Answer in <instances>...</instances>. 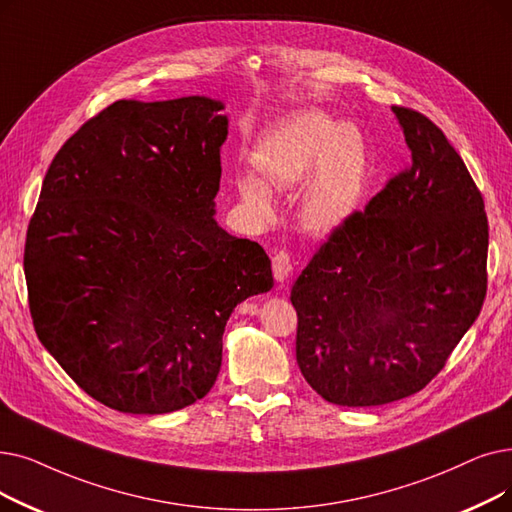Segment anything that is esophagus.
Listing matches in <instances>:
<instances>
[{
    "label": "esophagus",
    "instance_id": "34e87169",
    "mask_svg": "<svg viewBox=\"0 0 512 512\" xmlns=\"http://www.w3.org/2000/svg\"><path fill=\"white\" fill-rule=\"evenodd\" d=\"M272 270H274L276 280L284 282L288 276H291V272H293V255L288 253V251H278V253L272 257Z\"/></svg>",
    "mask_w": 512,
    "mask_h": 512
}]
</instances>
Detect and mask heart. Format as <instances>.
I'll use <instances>...</instances> for the list:
<instances>
[{
  "mask_svg": "<svg viewBox=\"0 0 512 512\" xmlns=\"http://www.w3.org/2000/svg\"><path fill=\"white\" fill-rule=\"evenodd\" d=\"M255 167L274 190L299 196V221L311 234L339 228L358 207L364 192L368 157L360 133L337 125L322 113H305L276 129L257 152ZM240 194L261 219L276 213L274 198L255 177H242Z\"/></svg>",
  "mask_w": 512,
  "mask_h": 512,
  "instance_id": "obj_1",
  "label": "heart"
}]
</instances>
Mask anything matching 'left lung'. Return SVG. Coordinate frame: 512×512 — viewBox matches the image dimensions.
I'll list each match as a JSON object with an SVG mask.
<instances>
[{
	"mask_svg": "<svg viewBox=\"0 0 512 512\" xmlns=\"http://www.w3.org/2000/svg\"><path fill=\"white\" fill-rule=\"evenodd\" d=\"M412 163L332 230L297 278V364L337 406H383L425 389L487 293L483 196L443 131L391 106Z\"/></svg>",
	"mask_w": 512,
	"mask_h": 512,
	"instance_id": "8db88e82",
	"label": "left lung"
}]
</instances>
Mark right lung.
Wrapping results in <instances>:
<instances>
[{"mask_svg": "<svg viewBox=\"0 0 512 512\" xmlns=\"http://www.w3.org/2000/svg\"><path fill=\"white\" fill-rule=\"evenodd\" d=\"M221 102L117 100L62 144L29 221L37 337L96 402L167 414L203 399L232 309L272 288L257 242L213 219Z\"/></svg>", "mask_w": 512, "mask_h": 512, "instance_id": "add662e5", "label": "right lung"}]
</instances>
